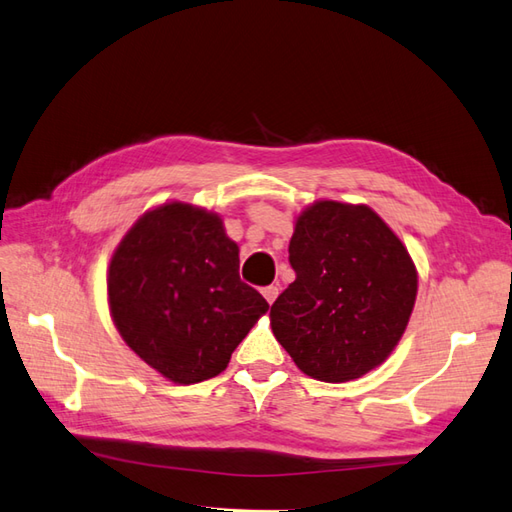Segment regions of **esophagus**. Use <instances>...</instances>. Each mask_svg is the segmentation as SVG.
<instances>
[{"label":"esophagus","mask_w":512,"mask_h":512,"mask_svg":"<svg viewBox=\"0 0 512 512\" xmlns=\"http://www.w3.org/2000/svg\"><path fill=\"white\" fill-rule=\"evenodd\" d=\"M262 295H264V299L270 303V306H273L275 299H277V295H279V286H277V284H273V286H266V288L262 290Z\"/></svg>","instance_id":"1"}]
</instances>
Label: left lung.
<instances>
[{"label":"left lung","instance_id":"8db88e82","mask_svg":"<svg viewBox=\"0 0 512 512\" xmlns=\"http://www.w3.org/2000/svg\"><path fill=\"white\" fill-rule=\"evenodd\" d=\"M297 279L270 308L275 339L310 378L347 383L387 361L418 295V270L367 204L317 200L297 217Z\"/></svg>","mask_w":512,"mask_h":512}]
</instances>
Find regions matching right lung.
Here are the masks:
<instances>
[{
  "mask_svg": "<svg viewBox=\"0 0 512 512\" xmlns=\"http://www.w3.org/2000/svg\"><path fill=\"white\" fill-rule=\"evenodd\" d=\"M107 303L123 341L178 385L222 374L268 312L239 279V248L222 217L178 200L140 215L116 246Z\"/></svg>",
  "mask_w": 512,
  "mask_h": 512,
  "instance_id": "add662e5",
  "label": "right lung"
}]
</instances>
